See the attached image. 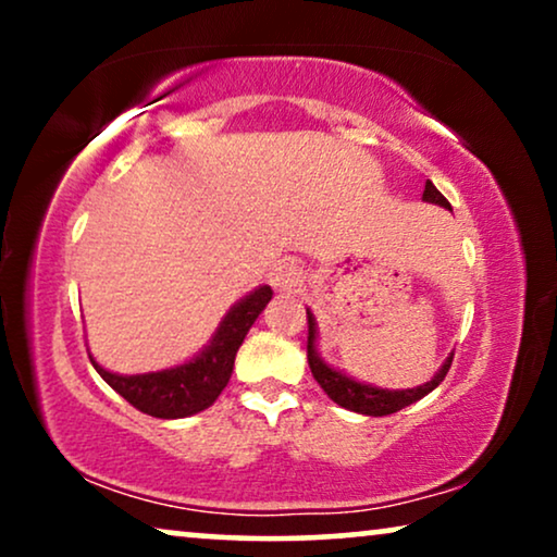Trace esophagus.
Listing matches in <instances>:
<instances>
[{"instance_id": "obj_1", "label": "esophagus", "mask_w": 557, "mask_h": 557, "mask_svg": "<svg viewBox=\"0 0 557 557\" xmlns=\"http://www.w3.org/2000/svg\"><path fill=\"white\" fill-rule=\"evenodd\" d=\"M301 278L304 269L299 261H294V258H284V261H278L271 271V284L273 288H278V292H294L296 286H301Z\"/></svg>"}]
</instances>
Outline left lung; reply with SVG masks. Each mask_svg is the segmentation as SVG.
Segmentation results:
<instances>
[{"label": "left lung", "mask_w": 557, "mask_h": 557, "mask_svg": "<svg viewBox=\"0 0 557 557\" xmlns=\"http://www.w3.org/2000/svg\"><path fill=\"white\" fill-rule=\"evenodd\" d=\"M423 200L425 202H436V205H441V208L451 210V205H448L446 197L441 195L436 187H433L431 180L425 182ZM307 324H309L307 360H309L311 375H314L317 383L322 385V391L330 395V398L337 403V406L347 408V410H355V413H362V416H391V413H398V410L410 406V403L421 400L423 395H429L433 391V387H438V383L446 377V372L454 362V352H451V357H448V360L444 362V368H441L436 375H433L431 383H425V385L410 387V391H380V387L357 383V380L342 375V372L332 370L330 364H324L322 360H319L317 349H314V334H317L314 317H311L309 309H307Z\"/></svg>", "instance_id": "8db88e82"}]
</instances>
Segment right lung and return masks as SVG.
<instances>
[{
	"instance_id": "1",
	"label": "right lung",
	"mask_w": 557,
	"mask_h": 557,
	"mask_svg": "<svg viewBox=\"0 0 557 557\" xmlns=\"http://www.w3.org/2000/svg\"><path fill=\"white\" fill-rule=\"evenodd\" d=\"M271 286H261L246 296L223 319L210 347L193 362L180 364V368L124 377L103 370L96 360L90 362H94L98 375L141 413L154 418H187L200 413L223 393L227 380H231L235 352H238L258 314L265 309V304L271 301Z\"/></svg>"
}]
</instances>
